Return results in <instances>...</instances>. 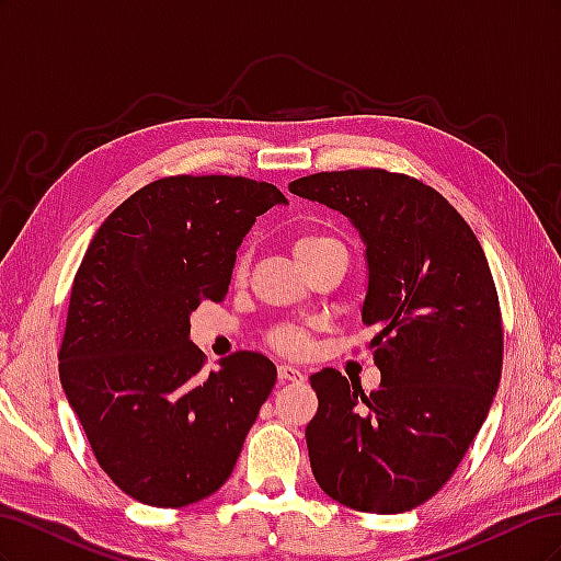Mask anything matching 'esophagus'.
<instances>
[{"instance_id":"esophagus-1","label":"esophagus","mask_w":561,"mask_h":561,"mask_svg":"<svg viewBox=\"0 0 561 561\" xmlns=\"http://www.w3.org/2000/svg\"><path fill=\"white\" fill-rule=\"evenodd\" d=\"M278 379L287 383H301L307 377H304V371L295 365H278Z\"/></svg>"}]
</instances>
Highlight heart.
Returning a JSON list of instances; mask_svg holds the SVG:
<instances>
[{"label":"heart","mask_w":561,"mask_h":561,"mask_svg":"<svg viewBox=\"0 0 561 561\" xmlns=\"http://www.w3.org/2000/svg\"><path fill=\"white\" fill-rule=\"evenodd\" d=\"M330 245H339V243L334 239H330V236H322V233H304L293 243V252H295L297 262H301V260L311 257V254H316L318 250L330 248ZM233 274L236 276L245 274V257H243V254L239 257V262H236ZM271 342H274L280 351L301 353L309 344V336H307V332L299 330V328H280V330L274 332V336H271Z\"/></svg>","instance_id":"b5f03b06"}]
</instances>
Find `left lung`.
<instances>
[{
  "mask_svg": "<svg viewBox=\"0 0 561 561\" xmlns=\"http://www.w3.org/2000/svg\"><path fill=\"white\" fill-rule=\"evenodd\" d=\"M290 192L348 217L367 262L363 322L381 386L363 393L332 367L311 377L313 478L363 513H404L451 478L496 396L499 295L480 241L433 186L377 171L299 178Z\"/></svg>",
  "mask_w": 561,
  "mask_h": 561,
  "instance_id": "1",
  "label": "left lung"
}]
</instances>
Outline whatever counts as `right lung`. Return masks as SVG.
<instances>
[{"label": "right lung", "instance_id": "1", "mask_svg": "<svg viewBox=\"0 0 561 561\" xmlns=\"http://www.w3.org/2000/svg\"><path fill=\"white\" fill-rule=\"evenodd\" d=\"M285 203L248 178H163L126 198L83 254L60 383L100 468L135 501L182 507L229 480L276 365L239 351L206 375L190 316L225 299L254 219Z\"/></svg>", "mask_w": 561, "mask_h": 561}]
</instances>
